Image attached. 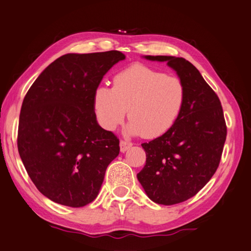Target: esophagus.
Here are the masks:
<instances>
[{"instance_id": "34e87169", "label": "esophagus", "mask_w": 251, "mask_h": 251, "mask_svg": "<svg viewBox=\"0 0 251 251\" xmlns=\"http://www.w3.org/2000/svg\"><path fill=\"white\" fill-rule=\"evenodd\" d=\"M131 143H128V141H126V140H121V143H120V147H121V151L122 152H125L126 150H128L130 147H131Z\"/></svg>"}]
</instances>
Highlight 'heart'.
<instances>
[{"label": "heart", "mask_w": 251, "mask_h": 251, "mask_svg": "<svg viewBox=\"0 0 251 251\" xmlns=\"http://www.w3.org/2000/svg\"><path fill=\"white\" fill-rule=\"evenodd\" d=\"M185 103V86L180 78L140 63L114 76L113 88L100 85L93 95L95 116L103 128L113 130L124 121L126 133L157 138L175 125Z\"/></svg>", "instance_id": "1"}]
</instances>
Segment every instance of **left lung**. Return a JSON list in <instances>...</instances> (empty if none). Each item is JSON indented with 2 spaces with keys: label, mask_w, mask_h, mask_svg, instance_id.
<instances>
[{
  "label": "left lung",
  "mask_w": 251,
  "mask_h": 251,
  "mask_svg": "<svg viewBox=\"0 0 251 251\" xmlns=\"http://www.w3.org/2000/svg\"><path fill=\"white\" fill-rule=\"evenodd\" d=\"M167 62L185 86L179 118L160 137L141 144L146 165L137 179L154 203L173 205L194 197L220 165L227 128L221 101L202 75L184 58L145 56Z\"/></svg>",
  "instance_id": "1"
}]
</instances>
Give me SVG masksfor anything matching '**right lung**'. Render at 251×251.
I'll return each instance as SVG.
<instances>
[{
	"label": "right lung",
	"mask_w": 251,
	"mask_h": 251,
	"mask_svg": "<svg viewBox=\"0 0 251 251\" xmlns=\"http://www.w3.org/2000/svg\"><path fill=\"white\" fill-rule=\"evenodd\" d=\"M124 53H67L45 69L22 104L17 148L39 192L81 207L94 201L120 140L99 125L95 89Z\"/></svg>",
	"instance_id": "1"
}]
</instances>
